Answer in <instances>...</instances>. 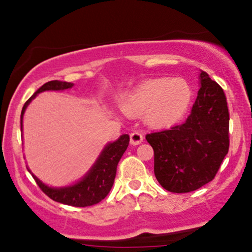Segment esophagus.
<instances>
[{"label": "esophagus", "mask_w": 252, "mask_h": 252, "mask_svg": "<svg viewBox=\"0 0 252 252\" xmlns=\"http://www.w3.org/2000/svg\"><path fill=\"white\" fill-rule=\"evenodd\" d=\"M144 139V136L142 134V131H139V130H135V131H132L131 134H130V143L132 145H137L139 143H142Z\"/></svg>", "instance_id": "obj_1"}]
</instances>
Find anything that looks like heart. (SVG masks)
I'll use <instances>...</instances> for the list:
<instances>
[{
	"instance_id": "heart-1",
	"label": "heart",
	"mask_w": 252,
	"mask_h": 252,
	"mask_svg": "<svg viewBox=\"0 0 252 252\" xmlns=\"http://www.w3.org/2000/svg\"><path fill=\"white\" fill-rule=\"evenodd\" d=\"M191 99V87L183 78H156L132 89L123 99L122 109L130 115L148 111L150 123L169 126L186 114Z\"/></svg>"
}]
</instances>
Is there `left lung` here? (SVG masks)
Returning a JSON list of instances; mask_svg holds the SVG:
<instances>
[{"label":"left lung","instance_id":"1","mask_svg":"<svg viewBox=\"0 0 252 252\" xmlns=\"http://www.w3.org/2000/svg\"><path fill=\"white\" fill-rule=\"evenodd\" d=\"M201 89L187 121L145 136L154 171L170 192L195 191L211 182L229 151V110L223 89L202 71Z\"/></svg>","mask_w":252,"mask_h":252}]
</instances>
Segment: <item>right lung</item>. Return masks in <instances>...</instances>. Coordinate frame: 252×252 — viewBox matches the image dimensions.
<instances>
[{"label":"right lung","mask_w":252,"mask_h":252,"mask_svg":"<svg viewBox=\"0 0 252 252\" xmlns=\"http://www.w3.org/2000/svg\"><path fill=\"white\" fill-rule=\"evenodd\" d=\"M74 84L70 83V82L62 81H50L43 84L34 95L30 97L28 101L24 103L22 113H21V129H22V118L26 108L28 107L29 103L32 102V98H35L37 94L45 92V90L69 89ZM129 141V135H122L116 142L108 144L104 148V150L102 151L101 156L97 159L95 165L93 166L92 170L88 172L86 177L71 187L55 189V188L45 186L34 175H32V177L37 183L39 189L53 201L78 208L90 207V205L97 204V203H99L107 197L111 188H113L117 164L120 162L121 157L123 156L124 151L128 148Z\"/></svg>","instance_id":"right-lung-1"}]
</instances>
